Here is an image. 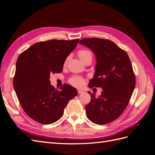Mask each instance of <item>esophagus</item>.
Wrapping results in <instances>:
<instances>
[{
  "label": "esophagus",
  "mask_w": 155,
  "mask_h": 155,
  "mask_svg": "<svg viewBox=\"0 0 155 155\" xmlns=\"http://www.w3.org/2000/svg\"><path fill=\"white\" fill-rule=\"evenodd\" d=\"M78 94H83L84 93V91L82 90H80V89H78Z\"/></svg>",
  "instance_id": "34e87169"
}]
</instances>
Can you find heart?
I'll return each instance as SVG.
<instances>
[{
  "label": "heart",
  "instance_id": "1",
  "mask_svg": "<svg viewBox=\"0 0 155 155\" xmlns=\"http://www.w3.org/2000/svg\"><path fill=\"white\" fill-rule=\"evenodd\" d=\"M78 55L79 56V59H80L81 61L84 60L85 59L88 58V57H92V55L90 51L87 50H81L78 51ZM68 61V59H67L66 62ZM69 82L72 84V85L77 87H81L84 84V79L82 78L81 77H79V76H74L72 77V78L70 79Z\"/></svg>",
  "mask_w": 155,
  "mask_h": 155
}]
</instances>
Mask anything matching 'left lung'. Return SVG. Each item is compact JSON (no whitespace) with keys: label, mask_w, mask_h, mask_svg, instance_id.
<instances>
[{"label":"left lung","mask_w":155,"mask_h":155,"mask_svg":"<svg viewBox=\"0 0 155 155\" xmlns=\"http://www.w3.org/2000/svg\"><path fill=\"white\" fill-rule=\"evenodd\" d=\"M79 43L94 54L96 64L88 87H100L101 95L88 92L91 102L85 107L88 118L104 125L113 121L123 113L133 94L136 79L129 56L114 43L99 38L83 39Z\"/></svg>","instance_id":"left-lung-1"}]
</instances>
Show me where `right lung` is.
<instances>
[{
    "label": "right lung",
    "instance_id": "add662e5",
    "mask_svg": "<svg viewBox=\"0 0 155 155\" xmlns=\"http://www.w3.org/2000/svg\"><path fill=\"white\" fill-rule=\"evenodd\" d=\"M79 41L39 42L18 56L13 87L23 110L37 122H55L63 116L68 101L77 96V89L68 84L55 90L50 78L51 73L62 72L65 60Z\"/></svg>",
    "mask_w": 155,
    "mask_h": 155
}]
</instances>
